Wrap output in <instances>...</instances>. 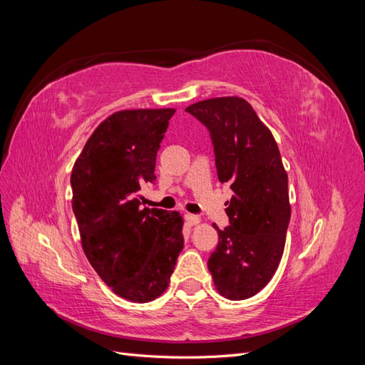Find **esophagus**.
<instances>
[{
	"label": "esophagus",
	"mask_w": 365,
	"mask_h": 365,
	"mask_svg": "<svg viewBox=\"0 0 365 365\" xmlns=\"http://www.w3.org/2000/svg\"><path fill=\"white\" fill-rule=\"evenodd\" d=\"M184 219H185V222L189 224V225H197L201 222V217L200 216H196V215H184Z\"/></svg>",
	"instance_id": "esophagus-1"
}]
</instances>
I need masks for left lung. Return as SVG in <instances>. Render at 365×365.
I'll return each mask as SVG.
<instances>
[{"label": "left lung", "mask_w": 365, "mask_h": 365, "mask_svg": "<svg viewBox=\"0 0 365 365\" xmlns=\"http://www.w3.org/2000/svg\"><path fill=\"white\" fill-rule=\"evenodd\" d=\"M207 128L217 178L233 190L208 259L217 292L245 300L262 291L277 271L291 219L288 175L271 130L240 97H217L185 108Z\"/></svg>", "instance_id": "left-lung-1"}]
</instances>
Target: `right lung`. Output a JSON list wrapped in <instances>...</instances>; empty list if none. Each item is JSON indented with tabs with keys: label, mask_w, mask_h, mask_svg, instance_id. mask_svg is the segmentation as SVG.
<instances>
[{
	"label": "right lung",
	"mask_w": 365,
	"mask_h": 365,
	"mask_svg": "<svg viewBox=\"0 0 365 365\" xmlns=\"http://www.w3.org/2000/svg\"><path fill=\"white\" fill-rule=\"evenodd\" d=\"M175 109H128L102 121L71 172L73 212L82 248L121 298L148 303L168 289L184 247L178 212L141 208L155 182L160 143Z\"/></svg>",
	"instance_id": "1"
}]
</instances>
